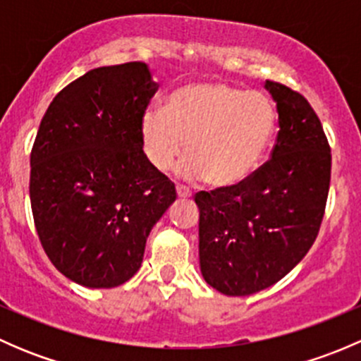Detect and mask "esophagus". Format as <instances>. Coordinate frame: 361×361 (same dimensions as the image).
<instances>
[{
    "mask_svg": "<svg viewBox=\"0 0 361 361\" xmlns=\"http://www.w3.org/2000/svg\"><path fill=\"white\" fill-rule=\"evenodd\" d=\"M176 194H178V197H181V199L192 197V190L188 187H183V185H178Z\"/></svg>",
    "mask_w": 361,
    "mask_h": 361,
    "instance_id": "esophagus-1",
    "label": "esophagus"
}]
</instances>
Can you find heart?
I'll return each mask as SVG.
<instances>
[{"label":"heart","instance_id":"heart-1","mask_svg":"<svg viewBox=\"0 0 361 361\" xmlns=\"http://www.w3.org/2000/svg\"><path fill=\"white\" fill-rule=\"evenodd\" d=\"M276 126L271 99L225 82H194L174 90L166 111L147 110L141 143L148 162L167 171L183 154L185 176L202 174L213 187L241 183L260 164Z\"/></svg>","mask_w":361,"mask_h":361}]
</instances>
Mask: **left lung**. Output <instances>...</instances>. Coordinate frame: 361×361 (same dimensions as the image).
I'll use <instances>...</instances> for the list:
<instances>
[{
  "mask_svg": "<svg viewBox=\"0 0 361 361\" xmlns=\"http://www.w3.org/2000/svg\"><path fill=\"white\" fill-rule=\"evenodd\" d=\"M278 106L271 159L241 183L197 192L199 260L207 285L231 297L269 288L316 241L330 188L332 154L302 94L265 82Z\"/></svg>",
  "mask_w": 361,
  "mask_h": 361,
  "instance_id": "8db88e82",
  "label": "left lung"
}]
</instances>
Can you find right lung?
<instances>
[{"instance_id":"add662e5","label":"right lung","mask_w":361,"mask_h":361,"mask_svg":"<svg viewBox=\"0 0 361 361\" xmlns=\"http://www.w3.org/2000/svg\"><path fill=\"white\" fill-rule=\"evenodd\" d=\"M157 90L145 63L90 69L54 97L39 123L29 176L36 232L57 271L87 288L129 281L176 199L141 143Z\"/></svg>"}]
</instances>
